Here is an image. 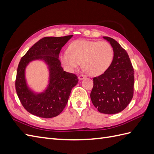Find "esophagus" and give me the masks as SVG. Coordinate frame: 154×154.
I'll return each instance as SVG.
<instances>
[{
    "label": "esophagus",
    "instance_id": "34e87169",
    "mask_svg": "<svg viewBox=\"0 0 154 154\" xmlns=\"http://www.w3.org/2000/svg\"><path fill=\"white\" fill-rule=\"evenodd\" d=\"M85 78H86V75H80L79 76V80H83Z\"/></svg>",
    "mask_w": 154,
    "mask_h": 154
}]
</instances>
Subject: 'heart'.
I'll return each instance as SVG.
<instances>
[{
	"label": "heart",
	"mask_w": 154,
	"mask_h": 154,
	"mask_svg": "<svg viewBox=\"0 0 154 154\" xmlns=\"http://www.w3.org/2000/svg\"><path fill=\"white\" fill-rule=\"evenodd\" d=\"M69 52L61 55L63 65L72 71L80 66L92 76L104 73L113 60L112 46L106 41L77 40L68 47Z\"/></svg>",
	"instance_id": "1"
}]
</instances>
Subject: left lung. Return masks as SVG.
I'll return each instance as SVG.
<instances>
[{"instance_id":"obj_1","label":"left lung","mask_w":154,"mask_h":154,"mask_svg":"<svg viewBox=\"0 0 154 154\" xmlns=\"http://www.w3.org/2000/svg\"><path fill=\"white\" fill-rule=\"evenodd\" d=\"M113 50L109 68L93 78L91 98L99 112L115 114L126 108L134 93V69L127 52L113 38L103 37Z\"/></svg>"}]
</instances>
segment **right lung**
<instances>
[{
    "instance_id": "obj_1",
    "label": "right lung",
    "mask_w": 154,
    "mask_h": 154,
    "mask_svg": "<svg viewBox=\"0 0 154 154\" xmlns=\"http://www.w3.org/2000/svg\"><path fill=\"white\" fill-rule=\"evenodd\" d=\"M72 37L42 38L21 58L17 70L16 90L23 108L34 116L42 118L58 116L65 108L71 89L78 83L76 75L63 71L59 60L61 49ZM34 60H43L49 71V85L41 93L32 91L25 79L26 67Z\"/></svg>"
}]
</instances>
